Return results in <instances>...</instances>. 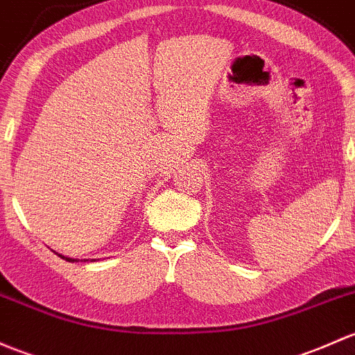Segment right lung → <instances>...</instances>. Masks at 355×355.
Wrapping results in <instances>:
<instances>
[{
	"label": "right lung",
	"instance_id": "obj_1",
	"mask_svg": "<svg viewBox=\"0 0 355 355\" xmlns=\"http://www.w3.org/2000/svg\"><path fill=\"white\" fill-rule=\"evenodd\" d=\"M61 257H62V255H61ZM62 259H64V257H62ZM66 260H68V262H74L73 259H66Z\"/></svg>",
	"mask_w": 355,
	"mask_h": 355
}]
</instances>
